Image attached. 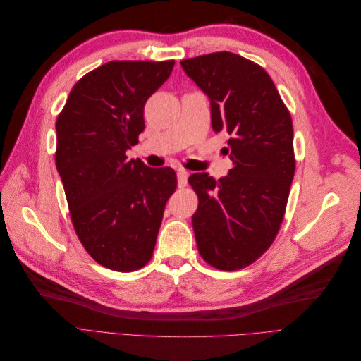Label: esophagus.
Returning <instances> with one entry per match:
<instances>
[{
    "label": "esophagus",
    "instance_id": "34e87169",
    "mask_svg": "<svg viewBox=\"0 0 361 361\" xmlns=\"http://www.w3.org/2000/svg\"><path fill=\"white\" fill-rule=\"evenodd\" d=\"M190 173L185 169H178V185L180 188L187 187V180H188Z\"/></svg>",
    "mask_w": 361,
    "mask_h": 361
}]
</instances>
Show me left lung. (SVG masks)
Here are the masks:
<instances>
[{"instance_id":"obj_1","label":"left lung","mask_w":361,"mask_h":361,"mask_svg":"<svg viewBox=\"0 0 361 361\" xmlns=\"http://www.w3.org/2000/svg\"><path fill=\"white\" fill-rule=\"evenodd\" d=\"M180 64L209 97L212 129L231 137L223 150L233 164L218 180L209 173L188 179L199 195L195 243L214 268L241 269L269 248L285 216L295 173L292 118L265 69L238 54Z\"/></svg>"}]
</instances>
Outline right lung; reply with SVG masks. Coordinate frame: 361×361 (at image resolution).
<instances>
[{
    "instance_id": "add662e5",
    "label": "right lung",
    "mask_w": 361,
    "mask_h": 361,
    "mask_svg": "<svg viewBox=\"0 0 361 361\" xmlns=\"http://www.w3.org/2000/svg\"><path fill=\"white\" fill-rule=\"evenodd\" d=\"M173 66V60L108 61L73 85L57 117L56 166L75 232L105 268L130 272L147 264L176 190L173 169L126 157L145 130L146 101Z\"/></svg>"
}]
</instances>
